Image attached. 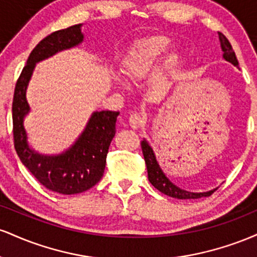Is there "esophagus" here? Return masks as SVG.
I'll return each mask as SVG.
<instances>
[{
	"mask_svg": "<svg viewBox=\"0 0 257 257\" xmlns=\"http://www.w3.org/2000/svg\"><path fill=\"white\" fill-rule=\"evenodd\" d=\"M146 122V117L145 114L143 113H138V112H135V113H132L131 117H129V124L133 129H139L141 128L144 124H145Z\"/></svg>",
	"mask_w": 257,
	"mask_h": 257,
	"instance_id": "1",
	"label": "esophagus"
}]
</instances>
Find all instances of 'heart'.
<instances>
[{"label": "heart", "instance_id": "heart-1", "mask_svg": "<svg viewBox=\"0 0 257 257\" xmlns=\"http://www.w3.org/2000/svg\"><path fill=\"white\" fill-rule=\"evenodd\" d=\"M170 41L166 37L155 36L145 38L135 44L124 60V72L132 81H141L149 77L161 63L164 53L169 48ZM180 61L178 53L168 57L167 65L175 66Z\"/></svg>", "mask_w": 257, "mask_h": 257}]
</instances>
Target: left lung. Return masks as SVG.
Masks as SVG:
<instances>
[{
	"label": "left lung",
	"instance_id": "8db88e82",
	"mask_svg": "<svg viewBox=\"0 0 257 257\" xmlns=\"http://www.w3.org/2000/svg\"><path fill=\"white\" fill-rule=\"evenodd\" d=\"M220 43H221V49L223 52V59L229 63L237 66L238 60L235 57V53L233 51L231 43L227 40L225 35L219 34ZM141 149H143V155L145 158V163L147 167V175H149V181L151 182L152 186H155L158 191H161L162 193L167 194V196L173 197V198L178 199H197L200 197H208L211 196V193H214L215 190L208 191V192H188V191L182 190V188L178 187L176 185H174L169 179L167 178L166 174L163 173V170L159 167L157 159H156L155 152H153L152 147L150 146V144L147 143L146 139H144L141 141Z\"/></svg>",
	"mask_w": 257,
	"mask_h": 257
}]
</instances>
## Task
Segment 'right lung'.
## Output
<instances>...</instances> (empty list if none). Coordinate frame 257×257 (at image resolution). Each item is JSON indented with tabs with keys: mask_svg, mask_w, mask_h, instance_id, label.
Segmentation results:
<instances>
[{
	"mask_svg": "<svg viewBox=\"0 0 257 257\" xmlns=\"http://www.w3.org/2000/svg\"><path fill=\"white\" fill-rule=\"evenodd\" d=\"M81 28L82 24H78L53 32L35 47L17 81L12 105L14 147L18 157L44 187L60 194L82 193L100 181L119 114L114 111L93 112L75 144L60 155H42L29 146L24 128V118L30 112L26 89L35 66L58 52L83 42Z\"/></svg>",
	"mask_w": 257,
	"mask_h": 257,
	"instance_id": "add662e5",
	"label": "right lung"
}]
</instances>
